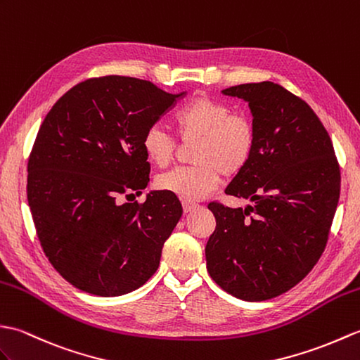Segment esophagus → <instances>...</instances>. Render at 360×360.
<instances>
[{"instance_id": "34e87169", "label": "esophagus", "mask_w": 360, "mask_h": 360, "mask_svg": "<svg viewBox=\"0 0 360 360\" xmlns=\"http://www.w3.org/2000/svg\"><path fill=\"white\" fill-rule=\"evenodd\" d=\"M181 205H183V211H185V212H191V211H194L195 207H198L197 203L189 202V200H183Z\"/></svg>"}]
</instances>
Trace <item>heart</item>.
<instances>
[{"label":"heart","mask_w":360,"mask_h":360,"mask_svg":"<svg viewBox=\"0 0 360 360\" xmlns=\"http://www.w3.org/2000/svg\"><path fill=\"white\" fill-rule=\"evenodd\" d=\"M183 143H194L193 166L175 167L160 175L155 185L185 200H200L225 177H234L250 163L255 148V127L250 117L233 112L229 105L197 97L174 118ZM141 146L158 167L171 163L177 141L163 126L153 124L143 134Z\"/></svg>","instance_id":"heart-1"}]
</instances>
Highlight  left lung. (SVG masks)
I'll list each match as a JSON object with an SVG mask.
<instances>
[{
  "instance_id": "left-lung-1",
  "label": "left lung",
  "mask_w": 360,
  "mask_h": 360,
  "mask_svg": "<svg viewBox=\"0 0 360 360\" xmlns=\"http://www.w3.org/2000/svg\"><path fill=\"white\" fill-rule=\"evenodd\" d=\"M221 94L243 98L252 114V157L225 189L252 205H207L215 229L205 248L206 268L234 297L262 302L291 290L321 259L340 169L314 110L281 84H238Z\"/></svg>"
}]
</instances>
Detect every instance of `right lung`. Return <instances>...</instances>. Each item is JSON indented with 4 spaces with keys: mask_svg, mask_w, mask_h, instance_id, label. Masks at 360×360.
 Segmentation results:
<instances>
[{
    "mask_svg": "<svg viewBox=\"0 0 360 360\" xmlns=\"http://www.w3.org/2000/svg\"><path fill=\"white\" fill-rule=\"evenodd\" d=\"M185 92L132 77L89 78L55 103L27 163V202L52 266L84 292L112 297L145 285L181 217L171 193L148 186L141 139Z\"/></svg>",
    "mask_w": 360,
    "mask_h": 360,
    "instance_id": "obj_1",
    "label": "right lung"
}]
</instances>
